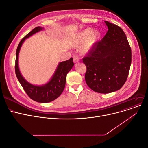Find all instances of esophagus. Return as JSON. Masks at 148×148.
<instances>
[{
	"label": "esophagus",
	"mask_w": 148,
	"mask_h": 148,
	"mask_svg": "<svg viewBox=\"0 0 148 148\" xmlns=\"http://www.w3.org/2000/svg\"><path fill=\"white\" fill-rule=\"evenodd\" d=\"M73 62L75 63L79 62V58L77 56H76V55L73 56Z\"/></svg>",
	"instance_id": "34e87169"
}]
</instances>
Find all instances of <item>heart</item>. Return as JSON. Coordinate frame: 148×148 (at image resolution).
<instances>
[{
    "label": "heart",
    "mask_w": 148,
    "mask_h": 148,
    "mask_svg": "<svg viewBox=\"0 0 148 148\" xmlns=\"http://www.w3.org/2000/svg\"><path fill=\"white\" fill-rule=\"evenodd\" d=\"M100 37L101 33L99 30H93L88 27L77 33L72 39L71 45L73 47H78L82 45V53L88 54L96 45Z\"/></svg>",
    "instance_id": "b5f03b06"
}]
</instances>
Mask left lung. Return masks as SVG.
Segmentation results:
<instances>
[{"label":"left lung","instance_id":"left-lung-1","mask_svg":"<svg viewBox=\"0 0 148 148\" xmlns=\"http://www.w3.org/2000/svg\"><path fill=\"white\" fill-rule=\"evenodd\" d=\"M108 30L100 42L83 58L86 67V84L99 93L119 90L125 84L132 63V51L124 31L105 21Z\"/></svg>","mask_w":148,"mask_h":148}]
</instances>
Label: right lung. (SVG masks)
Here are the masks:
<instances>
[{
  "instance_id": "obj_1",
  "label": "right lung",
  "mask_w": 148,
  "mask_h": 148,
  "mask_svg": "<svg viewBox=\"0 0 148 148\" xmlns=\"http://www.w3.org/2000/svg\"><path fill=\"white\" fill-rule=\"evenodd\" d=\"M43 30H44V28L40 26L36 27L20 41L16 51L15 71L17 79L31 99L39 103H49L56 100L63 92L66 85V75L73 67L74 63L72 57L64 62H60L51 79L42 85H33L24 79L20 71L18 66V57L21 47L26 39Z\"/></svg>"
}]
</instances>
